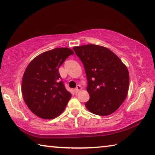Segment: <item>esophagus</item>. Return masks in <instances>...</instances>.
Here are the masks:
<instances>
[{
    "instance_id": "esophagus-1",
    "label": "esophagus",
    "mask_w": 155,
    "mask_h": 155,
    "mask_svg": "<svg viewBox=\"0 0 155 155\" xmlns=\"http://www.w3.org/2000/svg\"><path fill=\"white\" fill-rule=\"evenodd\" d=\"M81 89H82V88H81V87L80 85H77V87H76V89L74 90L75 92H76V93H78V91L81 90Z\"/></svg>"
}]
</instances>
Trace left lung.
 <instances>
[{"instance_id":"8db88e82","label":"left lung","mask_w":155,"mask_h":155,"mask_svg":"<svg viewBox=\"0 0 155 155\" xmlns=\"http://www.w3.org/2000/svg\"><path fill=\"white\" fill-rule=\"evenodd\" d=\"M81 60L87 79L90 100L85 107L94 114L106 116L124 101L129 86V74L116 54L104 46L87 44L73 47Z\"/></svg>"}]
</instances>
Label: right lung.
Segmentation results:
<instances>
[{"mask_svg": "<svg viewBox=\"0 0 155 155\" xmlns=\"http://www.w3.org/2000/svg\"><path fill=\"white\" fill-rule=\"evenodd\" d=\"M72 54L74 52L68 48L52 49L37 56L26 68L22 81L23 99L28 109L40 118H55L71 98L59 68Z\"/></svg>", "mask_w": 155, "mask_h": 155, "instance_id": "1", "label": "right lung"}]
</instances>
